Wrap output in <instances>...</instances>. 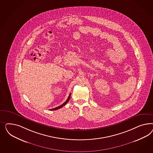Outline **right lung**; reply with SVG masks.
Wrapping results in <instances>:
<instances>
[{
    "label": "right lung",
    "mask_w": 153,
    "mask_h": 153,
    "mask_svg": "<svg viewBox=\"0 0 153 153\" xmlns=\"http://www.w3.org/2000/svg\"><path fill=\"white\" fill-rule=\"evenodd\" d=\"M70 97H71V94H70V95H69V97H68L67 98V100L65 101V102L63 103V104H62V105H60V106H59V107H56L55 108H53V109H50L51 111H54V110H57V109H60L61 108H62V107H63V106H65V105L68 102V101L70 100Z\"/></svg>",
    "instance_id": "obj_1"
}]
</instances>
